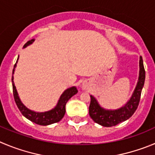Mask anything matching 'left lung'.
I'll return each instance as SVG.
<instances>
[{
	"instance_id": "obj_1",
	"label": "left lung",
	"mask_w": 155,
	"mask_h": 155,
	"mask_svg": "<svg viewBox=\"0 0 155 155\" xmlns=\"http://www.w3.org/2000/svg\"><path fill=\"white\" fill-rule=\"evenodd\" d=\"M145 79V70L143 64L142 57H140V72L138 82L134 93L130 100L121 108L117 110H105L97 102L96 99L91 95L90 105L89 108V115L95 122L104 127L117 125L132 116L139 105L142 88Z\"/></svg>"
}]
</instances>
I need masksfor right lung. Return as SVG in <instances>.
I'll use <instances>...</instances> for the list:
<instances>
[{
    "mask_svg": "<svg viewBox=\"0 0 155 155\" xmlns=\"http://www.w3.org/2000/svg\"><path fill=\"white\" fill-rule=\"evenodd\" d=\"M35 39H32V40H29L27 43L24 44V47H26L28 45L31 44L34 41ZM19 57V56H18ZM18 60V58H17ZM17 60L16 63H17ZM16 63L14 65V69H13V74L14 73V69L16 67ZM12 74V86H13V94H14V101H15L16 104L17 105V108H19V110L21 111L22 115L24 117L29 119L30 121H33L34 123L40 125H51V124L56 123L58 121H60L62 118L64 116L65 113H66V102H68L71 97H73V95H76L78 92L77 89L76 87H71L69 89H66L64 92L61 95L60 98V100L58 102V104L52 110L48 111V112H35L34 111H31L30 109L25 107L24 104L21 102L17 94V89H16L15 86H14V76Z\"/></svg>",
    "mask_w": 155,
    "mask_h": 155,
    "instance_id": "add662e5",
    "label": "right lung"
}]
</instances>
